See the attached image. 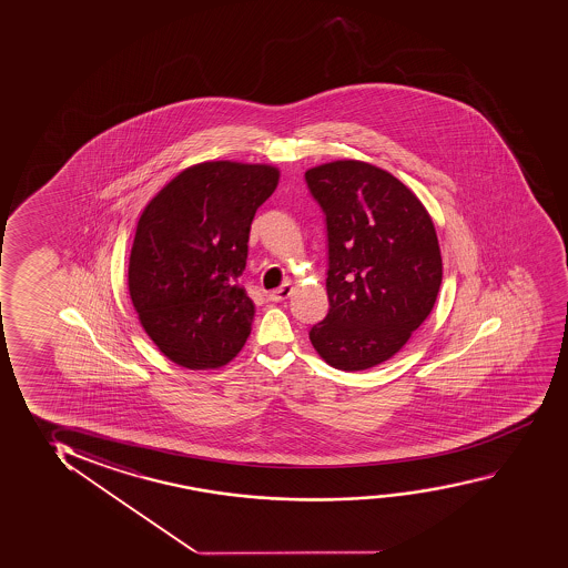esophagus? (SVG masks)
<instances>
[{"label": "esophagus", "instance_id": "34e87169", "mask_svg": "<svg viewBox=\"0 0 568 568\" xmlns=\"http://www.w3.org/2000/svg\"><path fill=\"white\" fill-rule=\"evenodd\" d=\"M294 292V287H292V284H284V286L276 287V290H273L271 294H268V300L271 302H284V300H287L290 297V294Z\"/></svg>", "mask_w": 568, "mask_h": 568}]
</instances>
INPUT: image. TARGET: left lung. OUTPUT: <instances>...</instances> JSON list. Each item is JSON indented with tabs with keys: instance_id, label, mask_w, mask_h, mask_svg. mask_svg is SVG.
Segmentation results:
<instances>
[{
	"instance_id": "obj_1",
	"label": "left lung",
	"mask_w": 568,
	"mask_h": 568,
	"mask_svg": "<svg viewBox=\"0 0 568 568\" xmlns=\"http://www.w3.org/2000/svg\"><path fill=\"white\" fill-rule=\"evenodd\" d=\"M305 182L328 237L331 310L311 328V344L336 369H369L400 352L437 302V232L414 191L367 162L321 164Z\"/></svg>"
}]
</instances>
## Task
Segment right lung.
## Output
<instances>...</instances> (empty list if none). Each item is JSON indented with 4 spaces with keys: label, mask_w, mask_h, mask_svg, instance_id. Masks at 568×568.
<instances>
[{
    "label": "right lung",
    "mask_w": 568,
    "mask_h": 568,
    "mask_svg": "<svg viewBox=\"0 0 568 568\" xmlns=\"http://www.w3.org/2000/svg\"><path fill=\"white\" fill-rule=\"evenodd\" d=\"M281 172L230 160L185 168L144 206L129 257L131 302L174 364L216 369L251 333L255 305L237 284L253 216Z\"/></svg>",
    "instance_id": "1"
}]
</instances>
